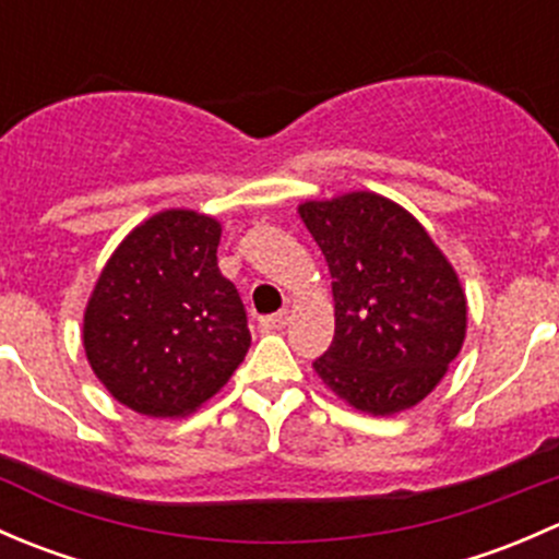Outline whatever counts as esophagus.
Here are the masks:
<instances>
[{
  "instance_id": "1",
  "label": "esophagus",
  "mask_w": 559,
  "mask_h": 559,
  "mask_svg": "<svg viewBox=\"0 0 559 559\" xmlns=\"http://www.w3.org/2000/svg\"><path fill=\"white\" fill-rule=\"evenodd\" d=\"M259 324H262L264 330H281V326L289 324V311H278V313L262 316V319H259Z\"/></svg>"
}]
</instances>
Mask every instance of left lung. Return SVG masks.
<instances>
[{
	"instance_id": "1",
	"label": "left lung",
	"mask_w": 559,
	"mask_h": 559,
	"mask_svg": "<svg viewBox=\"0 0 559 559\" xmlns=\"http://www.w3.org/2000/svg\"><path fill=\"white\" fill-rule=\"evenodd\" d=\"M332 275L335 337L316 373L354 408L386 416L436 389L465 341V295L419 222L370 191L306 202Z\"/></svg>"
}]
</instances>
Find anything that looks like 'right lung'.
I'll return each instance as SVG.
<instances>
[{"label":"right lung","mask_w":559,"mask_h":559,"mask_svg":"<svg viewBox=\"0 0 559 559\" xmlns=\"http://www.w3.org/2000/svg\"><path fill=\"white\" fill-rule=\"evenodd\" d=\"M218 240L216 218L165 211L105 264L83 319V346L97 379L127 408L183 416L243 362L248 316L218 270Z\"/></svg>","instance_id":"1"}]
</instances>
